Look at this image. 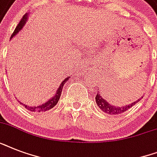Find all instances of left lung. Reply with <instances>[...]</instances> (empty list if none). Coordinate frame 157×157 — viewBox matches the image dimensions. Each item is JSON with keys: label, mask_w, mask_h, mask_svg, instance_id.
Returning <instances> with one entry per match:
<instances>
[{"label": "left lung", "mask_w": 157, "mask_h": 157, "mask_svg": "<svg viewBox=\"0 0 157 157\" xmlns=\"http://www.w3.org/2000/svg\"><path fill=\"white\" fill-rule=\"evenodd\" d=\"M143 98V97H142ZM142 98H139L138 100L132 102L129 104L127 105H122V106H115L113 104H111L108 103L104 98H103L102 94L98 91L97 95L95 97L96 103L98 105V107L100 108L103 112L107 113L108 115H119L121 114L123 112H124L127 110H129L130 107L136 104L137 103H139V101L141 100Z\"/></svg>", "instance_id": "obj_1"}]
</instances>
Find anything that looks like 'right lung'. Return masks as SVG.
I'll return each mask as SVG.
<instances>
[{"label":"right lung","mask_w":157,"mask_h":157,"mask_svg":"<svg viewBox=\"0 0 157 157\" xmlns=\"http://www.w3.org/2000/svg\"><path fill=\"white\" fill-rule=\"evenodd\" d=\"M28 13L25 14V15L23 16V18L21 19L20 23H18V26H17V28H15V30L13 33L12 36H11L10 39L13 38V36H15L17 34H18V33L20 32L23 28L25 26V24L28 22ZM70 77L71 76H67V78H65L63 81H62L61 84H60V86H59V88L56 90V93L54 94V95L53 96L52 98H50V99L48 101H46L45 103H42V104L40 105H37V106H28V104H23V103H21L20 101H18L20 104H22L23 107H25L26 109H28V111H30V112H45V111H48V110L51 109L53 107L55 106V105L58 103L59 102V98H60V96H61L62 94V90H63V88L64 84L66 83L67 81L70 80Z\"/></svg>","instance_id":"1"}]
</instances>
